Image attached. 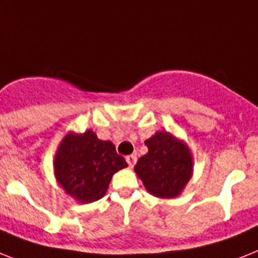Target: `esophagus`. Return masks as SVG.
<instances>
[{
  "mask_svg": "<svg viewBox=\"0 0 258 258\" xmlns=\"http://www.w3.org/2000/svg\"><path fill=\"white\" fill-rule=\"evenodd\" d=\"M126 162H127V165H129V167H133L134 165H136V162H137V157H136V155L134 154H132V155H127L126 157Z\"/></svg>",
  "mask_w": 258,
  "mask_h": 258,
  "instance_id": "1",
  "label": "esophagus"
}]
</instances>
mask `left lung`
Returning a JSON list of instances; mask_svg holds the SVG:
<instances>
[{
	"mask_svg": "<svg viewBox=\"0 0 258 258\" xmlns=\"http://www.w3.org/2000/svg\"><path fill=\"white\" fill-rule=\"evenodd\" d=\"M145 145L148 154L142 155L134 166L145 188L162 199L180 195L192 176V155L188 146L169 132H157Z\"/></svg>",
	"mask_w": 258,
	"mask_h": 258,
	"instance_id": "8db88e82",
	"label": "left lung"
}]
</instances>
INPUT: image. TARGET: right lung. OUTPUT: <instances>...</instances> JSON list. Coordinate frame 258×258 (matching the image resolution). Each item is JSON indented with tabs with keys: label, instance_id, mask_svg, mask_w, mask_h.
Instances as JSON below:
<instances>
[{
	"label": "right lung",
	"instance_id": "obj_1",
	"mask_svg": "<svg viewBox=\"0 0 258 258\" xmlns=\"http://www.w3.org/2000/svg\"><path fill=\"white\" fill-rule=\"evenodd\" d=\"M127 167L110 141L95 132H70L61 140L54 158L57 183L79 203H92L105 195L114 172Z\"/></svg>",
	"mask_w": 258,
	"mask_h": 258
}]
</instances>
